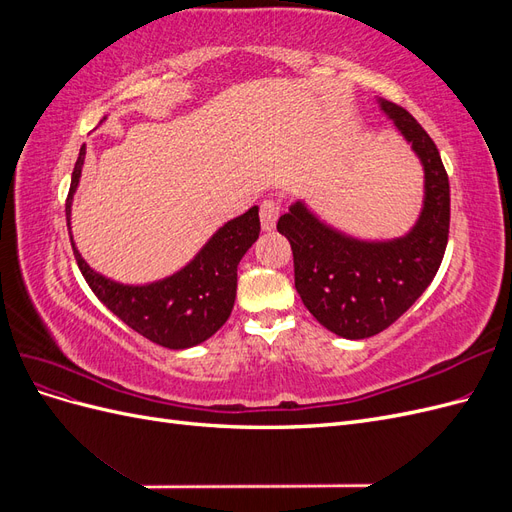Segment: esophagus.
I'll return each instance as SVG.
<instances>
[{
  "mask_svg": "<svg viewBox=\"0 0 512 512\" xmlns=\"http://www.w3.org/2000/svg\"><path fill=\"white\" fill-rule=\"evenodd\" d=\"M282 207L275 203V200H265L260 205V226L262 230H273L277 224V218H280Z\"/></svg>",
  "mask_w": 512,
  "mask_h": 512,
  "instance_id": "34e87169",
  "label": "esophagus"
}]
</instances>
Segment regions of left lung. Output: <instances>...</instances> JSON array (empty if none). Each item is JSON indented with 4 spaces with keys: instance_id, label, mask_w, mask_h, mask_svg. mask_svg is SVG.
Returning <instances> with one entry per match:
<instances>
[{
    "instance_id": "8db88e82",
    "label": "left lung",
    "mask_w": 512,
    "mask_h": 512,
    "mask_svg": "<svg viewBox=\"0 0 512 512\" xmlns=\"http://www.w3.org/2000/svg\"><path fill=\"white\" fill-rule=\"evenodd\" d=\"M378 104L423 164L425 196L414 226L404 237L359 239L322 222L303 200L277 222L292 247L303 305L346 339L376 335L408 312L440 269L451 222V188L436 143L406 108L382 98Z\"/></svg>"
}]
</instances>
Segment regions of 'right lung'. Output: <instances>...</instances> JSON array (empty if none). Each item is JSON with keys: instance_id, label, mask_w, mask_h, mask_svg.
Instances as JSON below:
<instances>
[{"instance_id": "right-lung-1", "label": "right lung", "mask_w": 512, "mask_h": 512, "mask_svg": "<svg viewBox=\"0 0 512 512\" xmlns=\"http://www.w3.org/2000/svg\"><path fill=\"white\" fill-rule=\"evenodd\" d=\"M106 119V117H104ZM85 145L74 164L66 220L76 265L89 288L111 312L149 342L183 350L203 344L228 320L237 297V267L260 232L258 207L213 232L188 265L149 284H121L87 265L72 239V200L79 188Z\"/></svg>"}]
</instances>
